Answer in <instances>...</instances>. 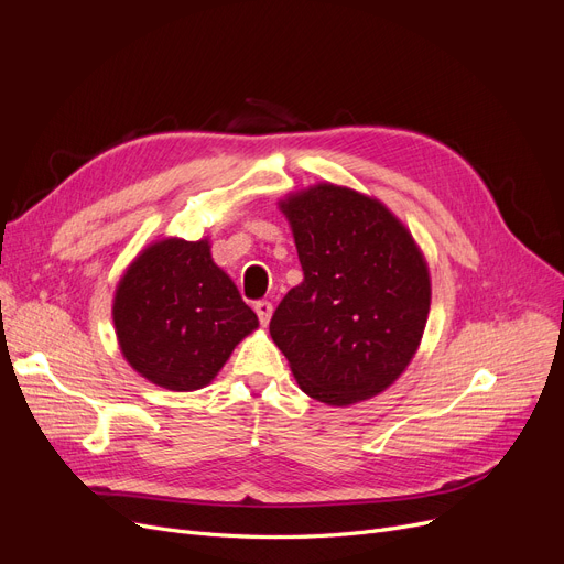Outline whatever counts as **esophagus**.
Segmentation results:
<instances>
[{
    "instance_id": "34e87169",
    "label": "esophagus",
    "mask_w": 564,
    "mask_h": 564,
    "mask_svg": "<svg viewBox=\"0 0 564 564\" xmlns=\"http://www.w3.org/2000/svg\"><path fill=\"white\" fill-rule=\"evenodd\" d=\"M256 315H258V319H260V324L264 327V324H270V319H272V311H274V306L270 304V302H256Z\"/></svg>"
}]
</instances>
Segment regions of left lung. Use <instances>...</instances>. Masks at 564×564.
<instances>
[{"label":"left lung","instance_id":"obj_1","mask_svg":"<svg viewBox=\"0 0 564 564\" xmlns=\"http://www.w3.org/2000/svg\"><path fill=\"white\" fill-rule=\"evenodd\" d=\"M304 281L270 334L300 389L332 406L368 400L404 372L430 313L427 262L377 198L319 183L281 200Z\"/></svg>","mask_w":564,"mask_h":564}]
</instances>
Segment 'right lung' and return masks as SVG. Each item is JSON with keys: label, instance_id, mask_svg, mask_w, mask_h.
<instances>
[{"label": "right lung", "instance_id": "add662e5", "mask_svg": "<svg viewBox=\"0 0 564 564\" xmlns=\"http://www.w3.org/2000/svg\"><path fill=\"white\" fill-rule=\"evenodd\" d=\"M113 327L128 364L169 391L210 383L258 327L210 242L169 237L143 249L118 281Z\"/></svg>", "mask_w": 564, "mask_h": 564}]
</instances>
